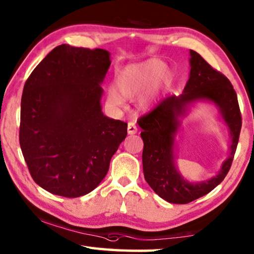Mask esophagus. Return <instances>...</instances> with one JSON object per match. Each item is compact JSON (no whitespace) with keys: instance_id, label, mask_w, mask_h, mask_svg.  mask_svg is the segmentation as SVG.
<instances>
[{"instance_id":"1","label":"esophagus","mask_w":254,"mask_h":254,"mask_svg":"<svg viewBox=\"0 0 254 254\" xmlns=\"http://www.w3.org/2000/svg\"><path fill=\"white\" fill-rule=\"evenodd\" d=\"M137 132V127H135V124L133 122H128L127 123V133L130 135L132 134H135V133Z\"/></svg>"}]
</instances>
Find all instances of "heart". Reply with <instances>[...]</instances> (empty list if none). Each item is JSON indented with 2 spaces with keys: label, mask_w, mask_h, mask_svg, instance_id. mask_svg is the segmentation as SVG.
<instances>
[{
  "label": "heart",
  "mask_w": 254,
  "mask_h": 254,
  "mask_svg": "<svg viewBox=\"0 0 254 254\" xmlns=\"http://www.w3.org/2000/svg\"><path fill=\"white\" fill-rule=\"evenodd\" d=\"M162 65L163 64L159 60H148L142 64L127 67L122 72H120L115 80L118 92L110 88L107 91V101L113 105L121 106L124 104V100H132L147 91L153 85L158 74L163 68ZM163 76H166V74H163ZM157 92L158 85L149 89L140 98L139 109L148 110L156 100Z\"/></svg>",
  "instance_id": "heart-1"
}]
</instances>
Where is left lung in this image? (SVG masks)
<instances>
[{"label":"left lung","instance_id":"left-lung-1","mask_svg":"<svg viewBox=\"0 0 254 254\" xmlns=\"http://www.w3.org/2000/svg\"><path fill=\"white\" fill-rule=\"evenodd\" d=\"M190 72L183 94L163 100L151 113L139 120L144 147L142 165L144 179L154 192L173 204H188L208 194L222 183L229 173L238 147L242 119L238 96L231 81L213 69L196 51L190 50ZM197 101H209L229 128L231 144L229 157L223 162L217 175L203 182H189L175 166L177 141L181 119Z\"/></svg>","mask_w":254,"mask_h":254}]
</instances>
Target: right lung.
<instances>
[{
    "label": "right lung",
    "instance_id": "obj_1",
    "mask_svg": "<svg viewBox=\"0 0 254 254\" xmlns=\"http://www.w3.org/2000/svg\"><path fill=\"white\" fill-rule=\"evenodd\" d=\"M110 53L60 45L24 84L20 145L30 174L54 195L74 198L95 189L127 134V124L102 112L101 84Z\"/></svg>",
    "mask_w": 254,
    "mask_h": 254
}]
</instances>
